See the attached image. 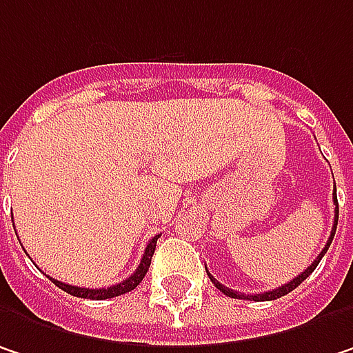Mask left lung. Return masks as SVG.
<instances>
[{"mask_svg": "<svg viewBox=\"0 0 353 353\" xmlns=\"http://www.w3.org/2000/svg\"><path fill=\"white\" fill-rule=\"evenodd\" d=\"M334 204H336V220H334V228H332V234H330V241L325 242V246H323V250L319 252V256L305 269L301 274H297L291 283H285V285H281V287H276V289H272V291H267V293H259V295H244V293H236V291H232V289H228V287H224L222 283H218L212 274L208 272L210 281L216 285V289H220L224 295H228V297H232V299H248V301H272V299H279V297H283V295H287V293H291L293 289H297L301 283H303L305 279L311 274V272L315 271V267L319 265V261L323 259V254L327 252V248H330V244L334 241V236H336V228H337V216H339V208H337V196L336 192H334Z\"/></svg>", "mask_w": 353, "mask_h": 353, "instance_id": "1", "label": "left lung"}]
</instances>
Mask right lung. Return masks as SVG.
Masks as SVG:
<instances>
[{
	"mask_svg": "<svg viewBox=\"0 0 353 353\" xmlns=\"http://www.w3.org/2000/svg\"><path fill=\"white\" fill-rule=\"evenodd\" d=\"M157 239H159V234L153 236V239L149 241V244L145 246L141 263H139V267L135 269V272H133L129 279H125V281H121V283H117V285H112V287H105V289H84V287H74V285L60 283V281H56V279H52V283H54L56 287H60L62 291H66V293H70V295H74V297H81V299H111V297L125 295V293L133 291V289L143 281V276L147 274V271H149V265H151V256H153V252H155V242H157Z\"/></svg>",
	"mask_w": 353,
	"mask_h": 353,
	"instance_id": "right-lung-1",
	"label": "right lung"
}]
</instances>
